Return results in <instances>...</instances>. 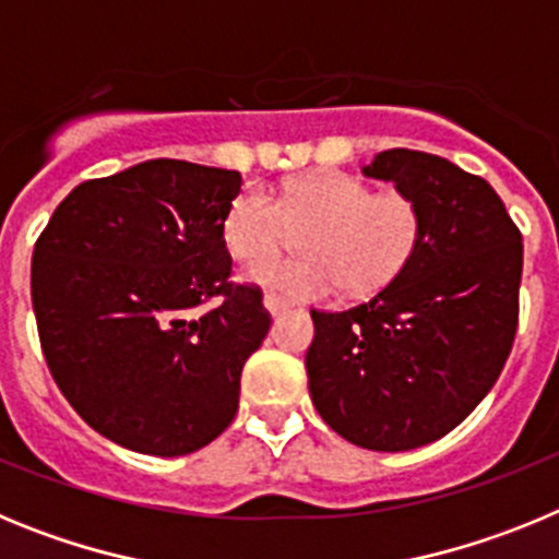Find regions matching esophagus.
<instances>
[{"label": "esophagus", "mask_w": 559, "mask_h": 559, "mask_svg": "<svg viewBox=\"0 0 559 559\" xmlns=\"http://www.w3.org/2000/svg\"><path fill=\"white\" fill-rule=\"evenodd\" d=\"M263 305H265V310H269L271 316H276V313H283V310H288V302H285L283 296H276V294H265V296H263Z\"/></svg>", "instance_id": "esophagus-1"}]
</instances>
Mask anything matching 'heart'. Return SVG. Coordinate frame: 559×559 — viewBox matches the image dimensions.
<instances>
[{
	"label": "heart",
	"mask_w": 559,
	"mask_h": 559,
	"mask_svg": "<svg viewBox=\"0 0 559 559\" xmlns=\"http://www.w3.org/2000/svg\"><path fill=\"white\" fill-rule=\"evenodd\" d=\"M308 228L306 233L304 229ZM290 230H304L299 261L274 258ZM426 215L408 192H374L347 173L290 181L280 199L246 187L224 215V243L243 280L269 294L316 302L335 288L364 296L397 280L423 246Z\"/></svg>",
	"instance_id": "b5f03b06"
}]
</instances>
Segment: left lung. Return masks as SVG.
<instances>
[{
    "instance_id": "1",
    "label": "left lung",
    "mask_w": 559,
    "mask_h": 559,
    "mask_svg": "<svg viewBox=\"0 0 559 559\" xmlns=\"http://www.w3.org/2000/svg\"><path fill=\"white\" fill-rule=\"evenodd\" d=\"M364 176L417 199L426 235L408 269L369 302L310 310L308 389L316 412L347 442L412 451L453 431L510 358L521 229L481 176L433 153L392 147Z\"/></svg>"
}]
</instances>
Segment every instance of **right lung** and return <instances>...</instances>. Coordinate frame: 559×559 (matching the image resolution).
Listing matches in <instances>:
<instances>
[{
  "label": "right lung",
  "instance_id": "right-lung-1",
  "mask_svg": "<svg viewBox=\"0 0 559 559\" xmlns=\"http://www.w3.org/2000/svg\"><path fill=\"white\" fill-rule=\"evenodd\" d=\"M237 192V170L151 159L78 185L38 235L29 290L49 372L128 451L185 456L235 419L271 328L263 290L229 280Z\"/></svg>",
  "mask_w": 559,
  "mask_h": 559
}]
</instances>
